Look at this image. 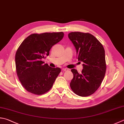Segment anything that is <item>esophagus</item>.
<instances>
[{
  "label": "esophagus",
  "mask_w": 124,
  "mask_h": 124,
  "mask_svg": "<svg viewBox=\"0 0 124 124\" xmlns=\"http://www.w3.org/2000/svg\"><path fill=\"white\" fill-rule=\"evenodd\" d=\"M62 70L63 72H65V71H67L69 70L67 69H66V68H64V69H62Z\"/></svg>",
  "instance_id": "1"
}]
</instances>
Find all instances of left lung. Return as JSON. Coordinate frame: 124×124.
I'll return each mask as SVG.
<instances>
[{
  "label": "left lung",
  "instance_id": "left-lung-1",
  "mask_svg": "<svg viewBox=\"0 0 124 124\" xmlns=\"http://www.w3.org/2000/svg\"><path fill=\"white\" fill-rule=\"evenodd\" d=\"M68 37L76 49L78 61L83 62L81 73H79L76 69L71 70L73 78L70 87L79 96H89L99 87L105 75L106 64L104 47L89 33L72 32Z\"/></svg>",
  "mask_w": 124,
  "mask_h": 124
}]
</instances>
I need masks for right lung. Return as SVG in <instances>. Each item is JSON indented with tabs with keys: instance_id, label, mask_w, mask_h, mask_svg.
<instances>
[{
	"instance_id": "right-lung-1",
	"label": "right lung",
	"mask_w": 124,
	"mask_h": 124,
	"mask_svg": "<svg viewBox=\"0 0 124 124\" xmlns=\"http://www.w3.org/2000/svg\"><path fill=\"white\" fill-rule=\"evenodd\" d=\"M62 32L33 33L25 39L16 52L17 76L25 89L41 95L47 92L61 72L59 67L52 68L42 59L49 55L52 46L62 40Z\"/></svg>"
}]
</instances>
